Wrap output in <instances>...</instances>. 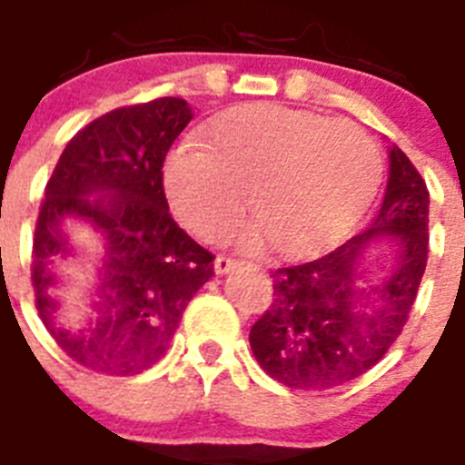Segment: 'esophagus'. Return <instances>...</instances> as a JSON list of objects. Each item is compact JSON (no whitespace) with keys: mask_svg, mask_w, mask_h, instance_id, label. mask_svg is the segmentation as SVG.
Segmentation results:
<instances>
[{"mask_svg":"<svg viewBox=\"0 0 465 465\" xmlns=\"http://www.w3.org/2000/svg\"><path fill=\"white\" fill-rule=\"evenodd\" d=\"M235 265H237V261L230 256H216V261H213V270H216V274L230 272V270L235 268Z\"/></svg>","mask_w":465,"mask_h":465,"instance_id":"obj_1","label":"esophagus"}]
</instances>
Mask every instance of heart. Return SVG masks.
Listing matches in <instances>:
<instances>
[{
	"label": "heart",
	"instance_id": "b5f03b06",
	"mask_svg": "<svg viewBox=\"0 0 465 465\" xmlns=\"http://www.w3.org/2000/svg\"><path fill=\"white\" fill-rule=\"evenodd\" d=\"M209 151H172L165 191L174 213L200 237L225 235L246 209L274 252L302 253L342 237L375 195L380 151L354 123L258 102L209 125Z\"/></svg>",
	"mask_w": 465,
	"mask_h": 465
}]
</instances>
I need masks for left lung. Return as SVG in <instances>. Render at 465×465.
<instances>
[{
	"label": "left lung",
	"mask_w": 465,
	"mask_h": 465,
	"mask_svg": "<svg viewBox=\"0 0 465 465\" xmlns=\"http://www.w3.org/2000/svg\"><path fill=\"white\" fill-rule=\"evenodd\" d=\"M389 183L371 230L335 252L272 274V302L249 332L253 356L272 380L323 391L368 372L389 351L410 319L429 261V188L417 167L393 146ZM377 236L396 239L397 272L378 287L382 302L361 312L355 261Z\"/></svg>",
	"instance_id": "1"
}]
</instances>
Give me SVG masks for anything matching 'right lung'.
Wrapping results in <instances>:
<instances>
[{"label":"right lung","mask_w":465,"mask_h":465,"mask_svg":"<svg viewBox=\"0 0 465 465\" xmlns=\"http://www.w3.org/2000/svg\"><path fill=\"white\" fill-rule=\"evenodd\" d=\"M186 100L114 109L69 139L46 183L32 240L35 305L64 354L102 375H139L165 356L193 295L213 274V256L172 219L163 165L191 123ZM97 194V198H90ZM64 218L107 240L98 316L76 333L56 326L52 258L71 252Z\"/></svg>","instance_id":"add662e5"}]
</instances>
